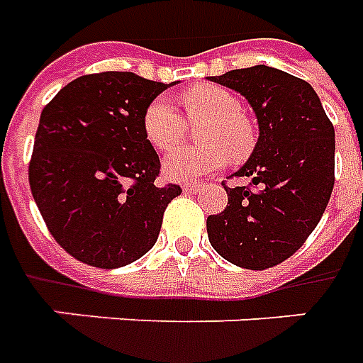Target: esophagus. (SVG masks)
<instances>
[{
  "label": "esophagus",
  "mask_w": 363,
  "mask_h": 363,
  "mask_svg": "<svg viewBox=\"0 0 363 363\" xmlns=\"http://www.w3.org/2000/svg\"><path fill=\"white\" fill-rule=\"evenodd\" d=\"M199 189H201L199 184H184V191H187V194H197Z\"/></svg>",
  "instance_id": "esophagus-1"
}]
</instances>
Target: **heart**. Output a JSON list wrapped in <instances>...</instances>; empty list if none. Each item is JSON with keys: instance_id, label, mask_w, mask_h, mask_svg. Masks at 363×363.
Returning a JSON list of instances; mask_svg holds the SVG:
<instances>
[{"instance_id": "obj_1", "label": "heart", "mask_w": 363, "mask_h": 363, "mask_svg": "<svg viewBox=\"0 0 363 363\" xmlns=\"http://www.w3.org/2000/svg\"><path fill=\"white\" fill-rule=\"evenodd\" d=\"M184 107L189 125H201L199 143L203 146L177 148L164 160V172L176 182H195L218 169L227 154L233 160H244L256 146L250 121L242 115V104L227 87L195 86L184 94ZM186 119L166 97L152 99L143 115V128L154 148L168 152L176 148L187 130Z\"/></svg>"}]
</instances>
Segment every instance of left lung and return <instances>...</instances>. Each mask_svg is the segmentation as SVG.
<instances>
[{
	"label": "left lung",
	"mask_w": 363,
	"mask_h": 363,
	"mask_svg": "<svg viewBox=\"0 0 363 363\" xmlns=\"http://www.w3.org/2000/svg\"><path fill=\"white\" fill-rule=\"evenodd\" d=\"M209 79L242 94L258 117L254 152L228 187L225 211L207 218L215 250L230 264L266 269L299 250L325 213L334 187V127L305 79L269 66Z\"/></svg>",
	"instance_id": "8db88e82"
}]
</instances>
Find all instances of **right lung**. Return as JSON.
I'll return each mask as SVG.
<instances>
[{
  "label": "right lung",
  "mask_w": 363,
  "mask_h": 363,
  "mask_svg": "<svg viewBox=\"0 0 363 363\" xmlns=\"http://www.w3.org/2000/svg\"><path fill=\"white\" fill-rule=\"evenodd\" d=\"M168 84L133 72L76 78L40 113L29 162L35 203L70 256L113 269L145 256L176 184L158 187L160 158L143 115Z\"/></svg>",
  "instance_id": "1"
}]
</instances>
